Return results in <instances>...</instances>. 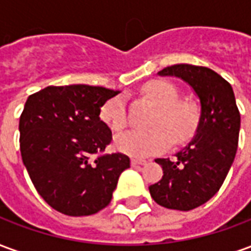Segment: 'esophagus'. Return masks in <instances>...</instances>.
Instances as JSON below:
<instances>
[{
  "label": "esophagus",
  "instance_id": "esophagus-1",
  "mask_svg": "<svg viewBox=\"0 0 251 251\" xmlns=\"http://www.w3.org/2000/svg\"><path fill=\"white\" fill-rule=\"evenodd\" d=\"M147 163V160H141V158H133L131 160V165H145Z\"/></svg>",
  "mask_w": 251,
  "mask_h": 251
}]
</instances>
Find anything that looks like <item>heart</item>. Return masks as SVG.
Returning a JSON list of instances; mask_svg holds the SVG:
<instances>
[{"label": "heart", "instance_id": "1", "mask_svg": "<svg viewBox=\"0 0 251 251\" xmlns=\"http://www.w3.org/2000/svg\"><path fill=\"white\" fill-rule=\"evenodd\" d=\"M147 98L160 106L151 130H129L115 138V147L133 157L153 156L167 151L172 138L176 144L192 136L198 125V111L194 104L179 100V91L167 80H152L142 87ZM100 118L111 130H122L127 125V107L124 95L107 100L100 111Z\"/></svg>", "mask_w": 251, "mask_h": 251}]
</instances>
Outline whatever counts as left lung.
<instances>
[{
    "instance_id": "obj_1",
    "label": "left lung",
    "mask_w": 251,
    "mask_h": 251,
    "mask_svg": "<svg viewBox=\"0 0 251 251\" xmlns=\"http://www.w3.org/2000/svg\"><path fill=\"white\" fill-rule=\"evenodd\" d=\"M158 75L181 77L200 99L196 134L175 160L156 158L163 177L149 187L157 204L180 211L194 210L214 196L235 157L241 114L230 83L207 67L175 64Z\"/></svg>"
}]
</instances>
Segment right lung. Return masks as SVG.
Segmentation results:
<instances>
[{
  "label": "right lung",
  "instance_id": "1",
  "mask_svg": "<svg viewBox=\"0 0 251 251\" xmlns=\"http://www.w3.org/2000/svg\"><path fill=\"white\" fill-rule=\"evenodd\" d=\"M118 93L87 84L48 86L25 102L19 125L23 163L41 198L64 215L104 208L130 167L124 153H103L113 136L99 118L100 107Z\"/></svg>",
  "mask_w": 251,
  "mask_h": 251
}]
</instances>
